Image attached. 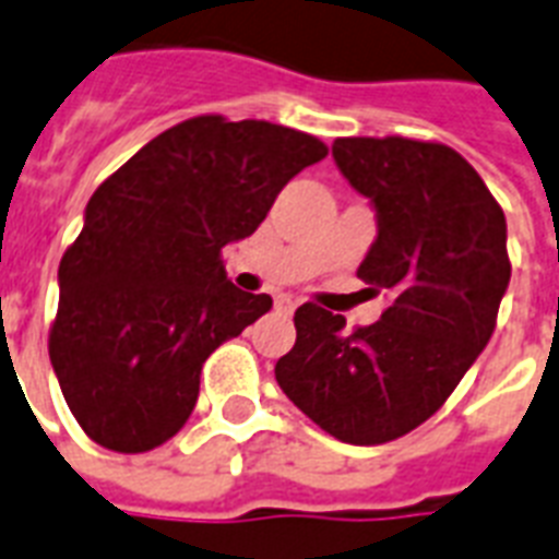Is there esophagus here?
Masks as SVG:
<instances>
[{"instance_id":"1","label":"esophagus","mask_w":559,"mask_h":559,"mask_svg":"<svg viewBox=\"0 0 559 559\" xmlns=\"http://www.w3.org/2000/svg\"><path fill=\"white\" fill-rule=\"evenodd\" d=\"M276 309L285 311V314H292V311L297 309V300H294L292 294H280V297H276Z\"/></svg>"}]
</instances>
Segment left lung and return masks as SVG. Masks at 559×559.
<instances>
[{
    "mask_svg": "<svg viewBox=\"0 0 559 559\" xmlns=\"http://www.w3.org/2000/svg\"><path fill=\"white\" fill-rule=\"evenodd\" d=\"M332 157L373 203L379 233L358 276L391 302L353 332L341 314L302 302L297 341L274 373L326 435L376 445L426 423L487 347L510 283L508 224L449 145L347 136Z\"/></svg>",
    "mask_w": 559,
    "mask_h": 559,
    "instance_id": "obj_1",
    "label": "left lung"
}]
</instances>
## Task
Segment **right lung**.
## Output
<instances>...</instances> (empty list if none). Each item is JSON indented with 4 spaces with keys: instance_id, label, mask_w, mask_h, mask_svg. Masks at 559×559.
Wrapping results in <instances>:
<instances>
[{
    "instance_id": "right-lung-1",
    "label": "right lung",
    "mask_w": 559,
    "mask_h": 559,
    "mask_svg": "<svg viewBox=\"0 0 559 559\" xmlns=\"http://www.w3.org/2000/svg\"><path fill=\"white\" fill-rule=\"evenodd\" d=\"M323 157L326 145L294 128L194 116L95 189L60 259L49 332L60 391L90 440L136 455L183 428L203 361L274 306L227 280L221 250Z\"/></svg>"
}]
</instances>
